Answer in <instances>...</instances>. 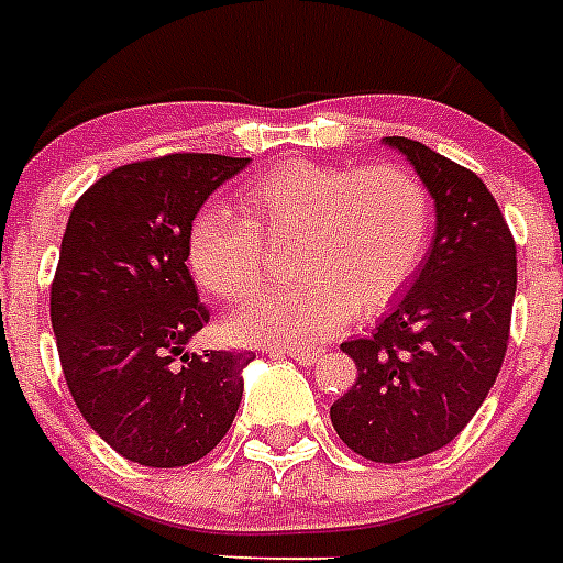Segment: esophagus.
<instances>
[{"mask_svg":"<svg viewBox=\"0 0 563 563\" xmlns=\"http://www.w3.org/2000/svg\"><path fill=\"white\" fill-rule=\"evenodd\" d=\"M273 352L285 354V357L296 360V363H302V366H313V363L319 360V352H310V349H290V345H276Z\"/></svg>","mask_w":563,"mask_h":563,"instance_id":"esophagus-1","label":"esophagus"}]
</instances>
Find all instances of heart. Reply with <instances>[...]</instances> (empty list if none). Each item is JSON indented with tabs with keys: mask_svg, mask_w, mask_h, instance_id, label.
<instances>
[{
	"mask_svg": "<svg viewBox=\"0 0 563 563\" xmlns=\"http://www.w3.org/2000/svg\"><path fill=\"white\" fill-rule=\"evenodd\" d=\"M433 238V197L398 165L287 162L241 191V214L200 211L186 238L197 285L238 302L267 278V246H294L296 285L261 294L229 331L246 343L310 345L407 290Z\"/></svg>",
	"mask_w": 563,
	"mask_h": 563,
	"instance_id": "1",
	"label": "heart"
}]
</instances>
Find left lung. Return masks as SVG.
I'll return each mask as SVG.
<instances>
[{"instance_id":"obj_1","label":"left lung","mask_w":563,"mask_h":563,"mask_svg":"<svg viewBox=\"0 0 563 563\" xmlns=\"http://www.w3.org/2000/svg\"><path fill=\"white\" fill-rule=\"evenodd\" d=\"M435 203V235L407 294L372 336L343 349L357 366L331 424L372 462H409L451 444L497 380L509 349L517 250L474 170L421 142L386 136Z\"/></svg>"}]
</instances>
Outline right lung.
I'll list each match as a JSON object with an SVG mask.
<instances>
[{
  "label": "right lung",
  "mask_w": 563,
  "mask_h": 563,
  "mask_svg": "<svg viewBox=\"0 0 563 563\" xmlns=\"http://www.w3.org/2000/svg\"><path fill=\"white\" fill-rule=\"evenodd\" d=\"M250 165L218 154L130 162L84 191L63 232L52 328L87 424L124 460L183 467L227 435L253 352H186L209 322L186 238L214 188Z\"/></svg>",
  "instance_id": "right-lung-1"
}]
</instances>
